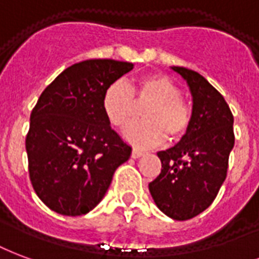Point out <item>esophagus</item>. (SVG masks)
Segmentation results:
<instances>
[{
    "label": "esophagus",
    "instance_id": "1",
    "mask_svg": "<svg viewBox=\"0 0 259 259\" xmlns=\"http://www.w3.org/2000/svg\"><path fill=\"white\" fill-rule=\"evenodd\" d=\"M131 156L132 158H139V157H142L143 156V152H141V150H138V149H134L131 153Z\"/></svg>",
    "mask_w": 259,
    "mask_h": 259
}]
</instances>
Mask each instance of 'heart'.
<instances>
[{"instance_id":"heart-1","label":"heart","mask_w":259,"mask_h":259,"mask_svg":"<svg viewBox=\"0 0 259 259\" xmlns=\"http://www.w3.org/2000/svg\"><path fill=\"white\" fill-rule=\"evenodd\" d=\"M178 84L165 74H149L139 78L134 90L124 82H113L103 95L102 107L114 127L124 130L143 110L145 121L127 128L125 138L138 148H154L165 137L169 142L179 141L192 125L193 111L181 98Z\"/></svg>"}]
</instances>
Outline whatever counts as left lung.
I'll use <instances>...</instances> for the list:
<instances>
[{"mask_svg": "<svg viewBox=\"0 0 259 259\" xmlns=\"http://www.w3.org/2000/svg\"><path fill=\"white\" fill-rule=\"evenodd\" d=\"M171 69L188 82L193 118L175 146L157 153L161 171L149 190L160 211L172 220L186 221L208 208L225 181L235 145L233 114L203 75L179 66Z\"/></svg>", "mask_w": 259, "mask_h": 259, "instance_id": "8db88e82", "label": "left lung"}]
</instances>
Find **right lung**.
I'll return each mask as SVG.
<instances>
[{"label": "right lung", "instance_id": "obj_1", "mask_svg": "<svg viewBox=\"0 0 259 259\" xmlns=\"http://www.w3.org/2000/svg\"><path fill=\"white\" fill-rule=\"evenodd\" d=\"M132 63L90 59L63 70L38 98L26 137L30 181L47 207L77 217L101 203L132 149L102 107L105 91Z\"/></svg>", "mask_w": 259, "mask_h": 259}]
</instances>
